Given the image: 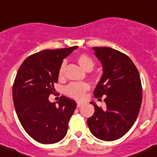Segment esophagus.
<instances>
[{
    "mask_svg": "<svg viewBox=\"0 0 157 157\" xmlns=\"http://www.w3.org/2000/svg\"><path fill=\"white\" fill-rule=\"evenodd\" d=\"M82 105H83V103L77 102V108H80L81 106H82Z\"/></svg>",
    "mask_w": 157,
    "mask_h": 157,
    "instance_id": "obj_1",
    "label": "esophagus"
}]
</instances>
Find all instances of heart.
<instances>
[{"label": "heart", "instance_id": "1", "mask_svg": "<svg viewBox=\"0 0 157 157\" xmlns=\"http://www.w3.org/2000/svg\"><path fill=\"white\" fill-rule=\"evenodd\" d=\"M77 63L84 70L91 71L94 67V61L87 54H81L77 57ZM65 63H63L59 67L57 76L58 78L63 79L65 74ZM90 89L89 84L86 82H72L65 87V94L71 98L76 100H81L85 95V93Z\"/></svg>", "mask_w": 157, "mask_h": 157}]
</instances>
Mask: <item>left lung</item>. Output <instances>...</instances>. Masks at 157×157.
I'll list each match as a JSON object with an SVG mask.
<instances>
[{
  "label": "left lung",
  "instance_id": "left-lung-1",
  "mask_svg": "<svg viewBox=\"0 0 157 157\" xmlns=\"http://www.w3.org/2000/svg\"><path fill=\"white\" fill-rule=\"evenodd\" d=\"M103 67V75L94 90V97L105 96L106 107L94 102V114L87 124L94 137L114 141L129 131L142 105V83L136 66L126 54L107 47L93 48Z\"/></svg>",
  "mask_w": 157,
  "mask_h": 157
}]
</instances>
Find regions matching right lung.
I'll list each match as a JSON object with an SVG mask.
<instances>
[{
  "mask_svg": "<svg viewBox=\"0 0 157 157\" xmlns=\"http://www.w3.org/2000/svg\"><path fill=\"white\" fill-rule=\"evenodd\" d=\"M78 47L48 49L26 58L15 76L12 95L20 124L33 139L52 144L65 137L76 103L62 95L56 103L48 97L58 81L63 59Z\"/></svg>",
  "mask_w": 157,
  "mask_h": 157,
  "instance_id": "right-lung-1",
  "label": "right lung"
}]
</instances>
